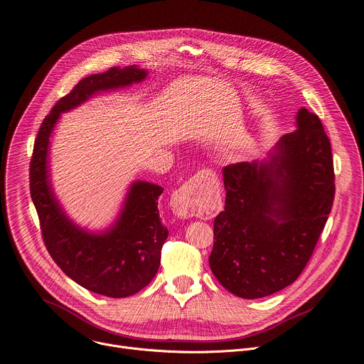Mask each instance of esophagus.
I'll use <instances>...</instances> for the list:
<instances>
[{
  "instance_id": "34e87169",
  "label": "esophagus",
  "mask_w": 364,
  "mask_h": 364,
  "mask_svg": "<svg viewBox=\"0 0 364 364\" xmlns=\"http://www.w3.org/2000/svg\"><path fill=\"white\" fill-rule=\"evenodd\" d=\"M213 172L203 169L185 185L173 192L171 205L178 217L186 218L192 215H204L211 203Z\"/></svg>"
}]
</instances>
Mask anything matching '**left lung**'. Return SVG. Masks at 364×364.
I'll use <instances>...</instances> for the list:
<instances>
[{"label": "left lung", "mask_w": 364, "mask_h": 364, "mask_svg": "<svg viewBox=\"0 0 364 364\" xmlns=\"http://www.w3.org/2000/svg\"><path fill=\"white\" fill-rule=\"evenodd\" d=\"M297 129L268 159L223 167L226 205L214 220L210 268L242 299H259L294 283L311 259L335 195L331 143L306 107Z\"/></svg>", "instance_id": "left-lung-1"}]
</instances>
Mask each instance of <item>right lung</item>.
Returning a JSON list of instances; mask_svg holds the SVG:
<instances>
[{
    "label": "right lung",
    "instance_id": "1",
    "mask_svg": "<svg viewBox=\"0 0 364 364\" xmlns=\"http://www.w3.org/2000/svg\"><path fill=\"white\" fill-rule=\"evenodd\" d=\"M147 75L146 70L135 67H114L80 80L43 119L31 161V195L49 255L81 287L115 299L143 290L160 267L161 246L169 235L157 208L163 188L135 181L114 225L105 232H89L75 225L55 197L48 160L49 143L64 112L100 92L141 82Z\"/></svg>",
    "mask_w": 364,
    "mask_h": 364
}]
</instances>
